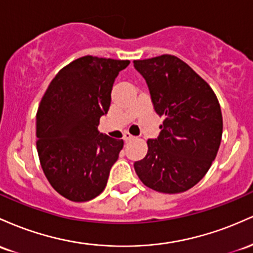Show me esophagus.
Wrapping results in <instances>:
<instances>
[{
  "instance_id": "obj_1",
  "label": "esophagus",
  "mask_w": 253,
  "mask_h": 253,
  "mask_svg": "<svg viewBox=\"0 0 253 253\" xmlns=\"http://www.w3.org/2000/svg\"><path fill=\"white\" fill-rule=\"evenodd\" d=\"M123 140L126 141V142H129V141L134 140V136L130 135L129 132H126V134H124V136H123Z\"/></svg>"
}]
</instances>
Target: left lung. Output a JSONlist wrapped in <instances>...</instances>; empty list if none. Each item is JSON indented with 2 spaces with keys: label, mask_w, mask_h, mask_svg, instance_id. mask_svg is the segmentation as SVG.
<instances>
[{
  "label": "left lung",
  "mask_w": 253,
  "mask_h": 253,
  "mask_svg": "<svg viewBox=\"0 0 253 253\" xmlns=\"http://www.w3.org/2000/svg\"><path fill=\"white\" fill-rule=\"evenodd\" d=\"M144 78L155 112L164 117L160 134L134 164L142 183L164 194L195 186L211 169L222 136L220 104L208 84L185 62L163 55L134 61Z\"/></svg>",
  "instance_id": "8db88e82"
}]
</instances>
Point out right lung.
I'll list each match as a JSON object with an SVG mask.
<instances>
[{
	"mask_svg": "<svg viewBox=\"0 0 253 253\" xmlns=\"http://www.w3.org/2000/svg\"><path fill=\"white\" fill-rule=\"evenodd\" d=\"M130 61L84 56L57 73L37 112V150L45 177L73 202L104 191L123 148L98 131L111 104L113 82Z\"/></svg>",
	"mask_w": 253,
	"mask_h": 253,
	"instance_id": "add662e5",
	"label": "right lung"
}]
</instances>
